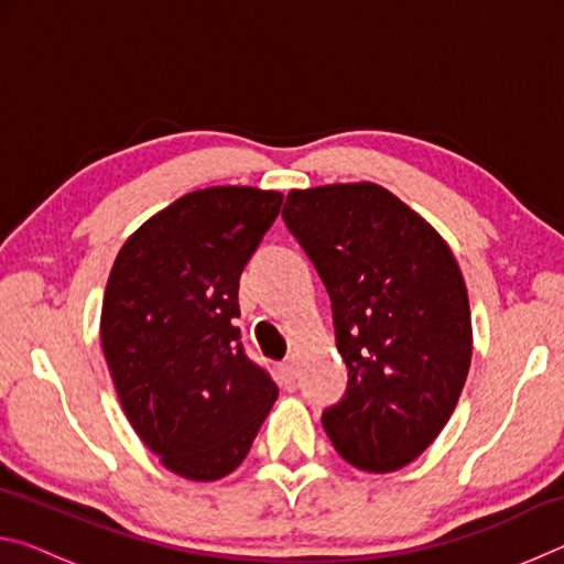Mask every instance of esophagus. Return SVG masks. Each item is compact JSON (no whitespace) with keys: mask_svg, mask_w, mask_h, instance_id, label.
<instances>
[{"mask_svg":"<svg viewBox=\"0 0 564 564\" xmlns=\"http://www.w3.org/2000/svg\"><path fill=\"white\" fill-rule=\"evenodd\" d=\"M279 376H281V380L285 386H291L293 380H295V376H299V370H295V362L293 360H283L281 366H279Z\"/></svg>","mask_w":564,"mask_h":564,"instance_id":"34e87169","label":"esophagus"}]
</instances>
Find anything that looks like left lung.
I'll return each instance as SVG.
<instances>
[{"label":"left lung","mask_w":564,"mask_h":564,"mask_svg":"<svg viewBox=\"0 0 564 564\" xmlns=\"http://www.w3.org/2000/svg\"><path fill=\"white\" fill-rule=\"evenodd\" d=\"M283 221L330 295L348 368L323 427L358 470H400L441 435L470 370V303L455 256L425 218L368 181L291 191Z\"/></svg>","instance_id":"left-lung-1"}]
</instances>
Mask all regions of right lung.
I'll return each mask as SVG.
<instances>
[{
    "label": "right lung",
    "mask_w": 564,
    "mask_h": 564,
    "mask_svg": "<svg viewBox=\"0 0 564 564\" xmlns=\"http://www.w3.org/2000/svg\"><path fill=\"white\" fill-rule=\"evenodd\" d=\"M279 191L212 186L151 216L113 261L101 346L123 413L171 473H234L279 398L236 328L238 279L281 212Z\"/></svg>",
    "instance_id": "add662e5"
}]
</instances>
